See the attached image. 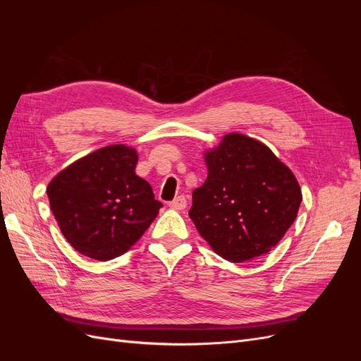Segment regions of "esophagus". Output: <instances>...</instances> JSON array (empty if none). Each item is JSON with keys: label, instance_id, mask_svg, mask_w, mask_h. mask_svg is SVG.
<instances>
[{"label": "esophagus", "instance_id": "obj_1", "mask_svg": "<svg viewBox=\"0 0 361 361\" xmlns=\"http://www.w3.org/2000/svg\"><path fill=\"white\" fill-rule=\"evenodd\" d=\"M169 206L171 207V209L182 211V209H185V207H187V199H185L183 195H179V197L171 200V202L169 203Z\"/></svg>", "mask_w": 361, "mask_h": 361}]
</instances>
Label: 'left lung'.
Listing matches in <instances>:
<instances>
[{
  "label": "left lung",
  "mask_w": 361,
  "mask_h": 361,
  "mask_svg": "<svg viewBox=\"0 0 361 361\" xmlns=\"http://www.w3.org/2000/svg\"><path fill=\"white\" fill-rule=\"evenodd\" d=\"M207 178L192 191L188 212L218 256L245 262L268 253L297 218L301 188L272 152L243 134H228L206 154Z\"/></svg>",
  "instance_id": "obj_1"
}]
</instances>
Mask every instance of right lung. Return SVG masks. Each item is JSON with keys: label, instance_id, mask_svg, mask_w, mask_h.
Masks as SVG:
<instances>
[{"label": "right lung", "instance_id": "add662e5", "mask_svg": "<svg viewBox=\"0 0 361 361\" xmlns=\"http://www.w3.org/2000/svg\"><path fill=\"white\" fill-rule=\"evenodd\" d=\"M138 155L123 145L106 146L59 173L48 185L51 211L68 243L94 260H110L133 247L162 203L138 178Z\"/></svg>", "mask_w": 361, "mask_h": 361}]
</instances>
